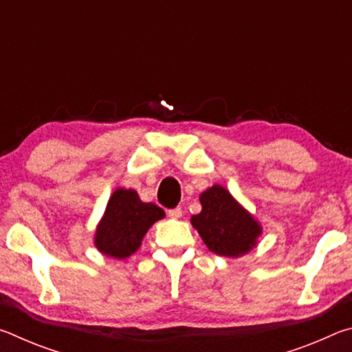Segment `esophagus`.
<instances>
[{
    "mask_svg": "<svg viewBox=\"0 0 352 352\" xmlns=\"http://www.w3.org/2000/svg\"><path fill=\"white\" fill-rule=\"evenodd\" d=\"M182 214H183L182 208H172V210L168 211V216H169L170 219H180Z\"/></svg>",
    "mask_w": 352,
    "mask_h": 352,
    "instance_id": "1",
    "label": "esophagus"
}]
</instances>
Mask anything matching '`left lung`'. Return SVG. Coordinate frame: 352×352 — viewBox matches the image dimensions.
<instances>
[{
	"label": "left lung",
	"mask_w": 352,
	"mask_h": 352,
	"mask_svg": "<svg viewBox=\"0 0 352 352\" xmlns=\"http://www.w3.org/2000/svg\"><path fill=\"white\" fill-rule=\"evenodd\" d=\"M200 204L201 212L190 222L212 253L236 258L256 245L261 226L225 188L216 184L205 190Z\"/></svg>",
	"instance_id": "8db88e82"
}]
</instances>
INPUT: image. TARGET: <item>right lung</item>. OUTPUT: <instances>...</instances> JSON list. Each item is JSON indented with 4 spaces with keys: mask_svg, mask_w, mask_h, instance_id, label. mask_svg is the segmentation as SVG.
<instances>
[{
    "mask_svg": "<svg viewBox=\"0 0 352 352\" xmlns=\"http://www.w3.org/2000/svg\"><path fill=\"white\" fill-rule=\"evenodd\" d=\"M164 217L162 208L142 204L133 189H116L109 200L94 243L100 253L124 259L140 248L147 230Z\"/></svg>",
    "mask_w": 352,
    "mask_h": 352,
    "instance_id": "right-lung-1",
    "label": "right lung"
}]
</instances>
